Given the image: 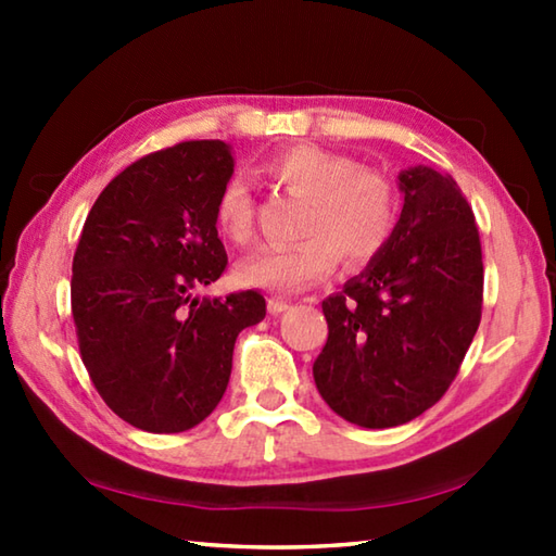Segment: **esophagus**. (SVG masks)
Segmentation results:
<instances>
[{"mask_svg":"<svg viewBox=\"0 0 556 556\" xmlns=\"http://www.w3.org/2000/svg\"><path fill=\"white\" fill-rule=\"evenodd\" d=\"M267 308H269V314H281V312H287V308H289V301L281 299V296H271L267 301Z\"/></svg>","mask_w":556,"mask_h":556,"instance_id":"34e87169","label":"esophagus"}]
</instances>
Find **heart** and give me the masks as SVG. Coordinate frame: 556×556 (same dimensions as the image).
I'll use <instances>...</instances> for the list:
<instances>
[{
	"label": "heart",
	"mask_w": 556,
	"mask_h": 556,
	"mask_svg": "<svg viewBox=\"0 0 556 556\" xmlns=\"http://www.w3.org/2000/svg\"><path fill=\"white\" fill-rule=\"evenodd\" d=\"M257 172L304 201L299 235L289 248H265L244 257L235 279L244 287L296 294L328 279L341 255L348 265H368L390 242L397 225V191L382 172L321 147L294 144L269 154ZM215 228L232 244L255 235V201L242 178H230L215 201Z\"/></svg>",
	"instance_id": "heart-1"
}]
</instances>
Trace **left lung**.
Here are the masks:
<instances>
[{
  "label": "left lung",
  "mask_w": 556,
  "mask_h": 556,
  "mask_svg": "<svg viewBox=\"0 0 556 556\" xmlns=\"http://www.w3.org/2000/svg\"><path fill=\"white\" fill-rule=\"evenodd\" d=\"M397 178L404 203L390 242L321 304L328 341L316 388L365 429L407 425L434 407L481 324L483 255L464 193L431 166Z\"/></svg>",
  "instance_id": "left-lung-1"
}]
</instances>
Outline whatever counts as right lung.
I'll list each match as a JSON object with an SVG mask.
<instances>
[{"instance_id":"1","label":"right lung","mask_w":556,"mask_h":556,"mask_svg":"<svg viewBox=\"0 0 556 556\" xmlns=\"http://www.w3.org/2000/svg\"><path fill=\"white\" fill-rule=\"evenodd\" d=\"M232 168L220 139L142 156L98 195L75 250L71 308L83 365L108 407L152 434L193 429L218 407L235 338L267 314L252 289L193 294L228 265L215 201Z\"/></svg>"}]
</instances>
